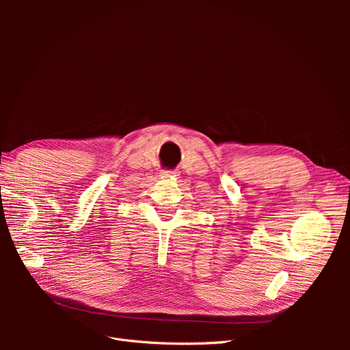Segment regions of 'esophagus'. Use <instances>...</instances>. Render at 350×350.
Here are the masks:
<instances>
[{"label":"esophagus","mask_w":350,"mask_h":350,"mask_svg":"<svg viewBox=\"0 0 350 350\" xmlns=\"http://www.w3.org/2000/svg\"><path fill=\"white\" fill-rule=\"evenodd\" d=\"M163 174L165 175H176V171H175V169H172V171H171V169H166V171H163Z\"/></svg>","instance_id":"obj_1"}]
</instances>
